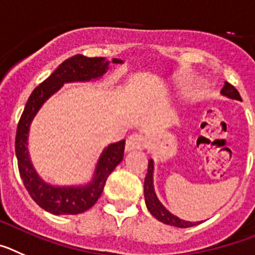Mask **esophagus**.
<instances>
[{
    "label": "esophagus",
    "mask_w": 255,
    "mask_h": 255,
    "mask_svg": "<svg viewBox=\"0 0 255 255\" xmlns=\"http://www.w3.org/2000/svg\"><path fill=\"white\" fill-rule=\"evenodd\" d=\"M146 144V141H144L143 137L141 134H137V133H133L127 138V142H126V151L129 152V151L133 150H141V148L144 147Z\"/></svg>",
    "instance_id": "34e87169"
}]
</instances>
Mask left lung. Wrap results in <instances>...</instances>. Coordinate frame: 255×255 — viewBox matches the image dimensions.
I'll return each mask as SVG.
<instances>
[{"label": "left lung", "mask_w": 255, "mask_h": 255, "mask_svg": "<svg viewBox=\"0 0 255 255\" xmlns=\"http://www.w3.org/2000/svg\"><path fill=\"white\" fill-rule=\"evenodd\" d=\"M221 95L226 96L229 99L233 100H239L242 102L239 93L234 88L233 85L229 82H225V86L221 90ZM153 170H155V162L152 159L148 160V167H147V174L144 178V185H143V194H144V202L147 206V210L152 215L155 219L161 221L162 224L170 225V226H176V228H190L194 225H198V222H190L185 221V220L179 219L178 216L173 215L169 210H166L164 205H162L160 199L157 198L155 192V187H153Z\"/></svg>", "instance_id": "8db88e82"}]
</instances>
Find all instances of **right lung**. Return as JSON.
<instances>
[{
    "label": "right lung",
    "mask_w": 255,
    "mask_h": 255,
    "mask_svg": "<svg viewBox=\"0 0 255 255\" xmlns=\"http://www.w3.org/2000/svg\"><path fill=\"white\" fill-rule=\"evenodd\" d=\"M114 65L123 61L113 58ZM111 61L104 57L89 58L77 54L66 59L47 80L34 89L27 99L22 116L17 125L15 152L20 176L31 198L39 207L53 215H76L89 210L102 196L105 182L112 171L121 164L125 156L126 141L108 144L103 148L91 179L84 184L56 185L43 180L35 170L29 153V132L38 112L50 96L58 93L65 84L98 81L109 71Z\"/></svg>",
    "instance_id": "1"
}]
</instances>
